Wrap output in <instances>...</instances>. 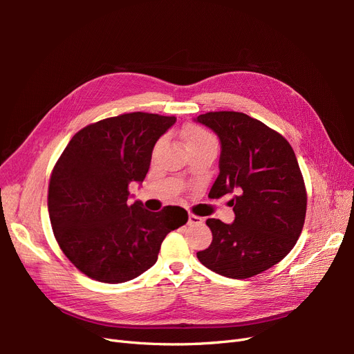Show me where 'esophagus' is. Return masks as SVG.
Returning <instances> with one entry per match:
<instances>
[{
    "label": "esophagus",
    "mask_w": 354,
    "mask_h": 354,
    "mask_svg": "<svg viewBox=\"0 0 354 354\" xmlns=\"http://www.w3.org/2000/svg\"><path fill=\"white\" fill-rule=\"evenodd\" d=\"M202 218L199 216H195V214H189V220L187 224L189 226H196V224H202Z\"/></svg>",
    "instance_id": "34e87169"
}]
</instances>
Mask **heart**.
<instances>
[{
  "label": "heart",
  "instance_id": "heart-1",
  "mask_svg": "<svg viewBox=\"0 0 354 354\" xmlns=\"http://www.w3.org/2000/svg\"><path fill=\"white\" fill-rule=\"evenodd\" d=\"M185 140L189 149H196L207 145H217L216 137H214L208 130L199 125H190L185 130Z\"/></svg>",
  "mask_w": 354,
  "mask_h": 354
}]
</instances>
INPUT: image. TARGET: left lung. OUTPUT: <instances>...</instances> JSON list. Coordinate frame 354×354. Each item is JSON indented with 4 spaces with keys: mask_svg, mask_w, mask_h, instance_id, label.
Returning <instances> with one entry per match:
<instances>
[{
    "mask_svg": "<svg viewBox=\"0 0 354 354\" xmlns=\"http://www.w3.org/2000/svg\"><path fill=\"white\" fill-rule=\"evenodd\" d=\"M196 121L221 142L220 174L208 196L234 194V221L207 220L212 242L198 259L230 279L260 274L285 259L304 226L307 192L295 153L282 134L242 112H207Z\"/></svg>",
    "mask_w": 354,
    "mask_h": 354,
    "instance_id": "left-lung-1",
    "label": "left lung"
}]
</instances>
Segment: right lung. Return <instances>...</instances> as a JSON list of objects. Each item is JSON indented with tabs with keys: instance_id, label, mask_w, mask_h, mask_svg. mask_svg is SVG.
<instances>
[{
	"instance_id": "obj_1",
	"label": "right lung",
	"mask_w": 354,
	"mask_h": 354,
	"mask_svg": "<svg viewBox=\"0 0 354 354\" xmlns=\"http://www.w3.org/2000/svg\"><path fill=\"white\" fill-rule=\"evenodd\" d=\"M176 116L133 112L97 121L75 134L51 171L48 214L68 260L85 276L122 283L156 263L160 243L187 221V211L159 212L128 203L143 181L153 146Z\"/></svg>"
}]
</instances>
